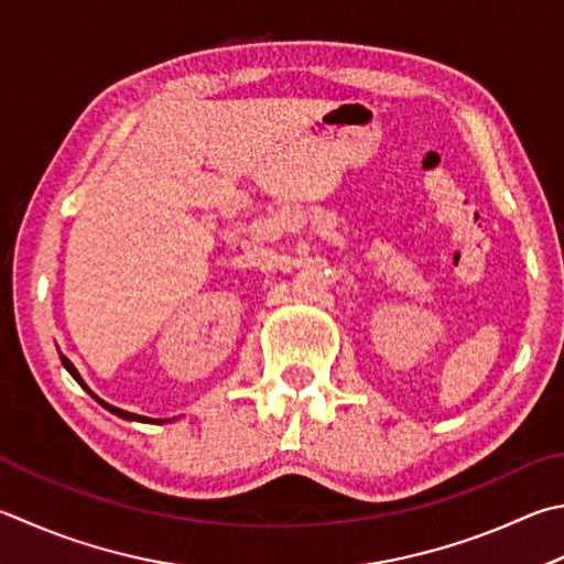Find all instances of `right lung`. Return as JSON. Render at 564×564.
<instances>
[{"mask_svg": "<svg viewBox=\"0 0 564 564\" xmlns=\"http://www.w3.org/2000/svg\"><path fill=\"white\" fill-rule=\"evenodd\" d=\"M61 362H64V367H66V370L70 372V377H74V380L80 384V387H84L86 389V392L90 394V397H94V399H98V402L100 404H104L106 409H108V412H112V414H116V416H120V419H128V422H155V419H148V416H140V414H130V412H126V409H118V406H112V404H108V402H104V399H100V397H96L94 392H90V389H88V384L84 382V380H80V375H78V370H76V367L74 365H70V360H68V357L66 355H61ZM155 424H160V422H155Z\"/></svg>", "mask_w": 564, "mask_h": 564, "instance_id": "obj_1", "label": "right lung"}]
</instances>
